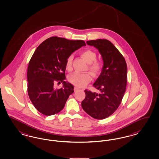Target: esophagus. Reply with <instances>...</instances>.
Returning a JSON list of instances; mask_svg holds the SVG:
<instances>
[{
  "label": "esophagus",
  "mask_w": 159,
  "mask_h": 159,
  "mask_svg": "<svg viewBox=\"0 0 159 159\" xmlns=\"http://www.w3.org/2000/svg\"><path fill=\"white\" fill-rule=\"evenodd\" d=\"M74 90H75V92H76V91H80L81 89H80V88H79L78 87H76V86H75V89H74Z\"/></svg>",
  "instance_id": "1"
}]
</instances>
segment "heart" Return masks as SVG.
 <instances>
[{"mask_svg":"<svg viewBox=\"0 0 159 159\" xmlns=\"http://www.w3.org/2000/svg\"><path fill=\"white\" fill-rule=\"evenodd\" d=\"M80 55L85 61L89 63L88 69L95 75L100 73L102 69V63L98 60H96L97 54L89 49H86L80 52ZM72 56H69L66 60V68L68 71L72 70ZM68 80L70 83L79 87H83L92 80V76L89 73H74L68 76Z\"/></svg>","mask_w":159,"mask_h":159,"instance_id":"obj_1","label":"heart"}]
</instances>
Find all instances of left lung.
I'll use <instances>...</instances> for the list:
<instances>
[{"label": "left lung", "mask_w": 159, "mask_h": 159, "mask_svg": "<svg viewBox=\"0 0 159 159\" xmlns=\"http://www.w3.org/2000/svg\"><path fill=\"white\" fill-rule=\"evenodd\" d=\"M86 43L98 49L104 66L93 84L99 92L86 89V97L81 104L86 113L101 120L111 116L121 103L127 84V65L123 56L110 41L97 39Z\"/></svg>", "instance_id": "left-lung-1"}]
</instances>
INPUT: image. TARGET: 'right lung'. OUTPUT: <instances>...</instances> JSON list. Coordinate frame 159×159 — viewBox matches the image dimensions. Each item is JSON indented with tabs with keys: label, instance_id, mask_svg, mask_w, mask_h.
<instances>
[{
	"label": "right lung",
	"instance_id": "right-lung-1",
	"mask_svg": "<svg viewBox=\"0 0 159 159\" xmlns=\"http://www.w3.org/2000/svg\"><path fill=\"white\" fill-rule=\"evenodd\" d=\"M86 45L83 40H70L54 36L38 46L27 69V91L33 106L40 113L51 116L64 107L74 86L64 81L66 60L76 50ZM55 83H63L55 89Z\"/></svg>",
	"mask_w": 159,
	"mask_h": 159
}]
</instances>
